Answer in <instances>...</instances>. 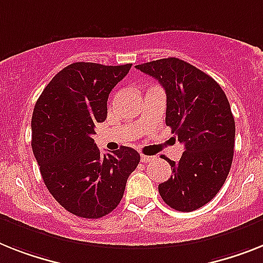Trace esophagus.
<instances>
[{
  "label": "esophagus",
  "mask_w": 263,
  "mask_h": 263,
  "mask_svg": "<svg viewBox=\"0 0 263 263\" xmlns=\"http://www.w3.org/2000/svg\"><path fill=\"white\" fill-rule=\"evenodd\" d=\"M154 156H148V155H142L140 156V160H142L143 163H148V162H151V160H154Z\"/></svg>",
  "instance_id": "34e87169"
}]
</instances>
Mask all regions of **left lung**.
<instances>
[{
  "mask_svg": "<svg viewBox=\"0 0 263 263\" xmlns=\"http://www.w3.org/2000/svg\"><path fill=\"white\" fill-rule=\"evenodd\" d=\"M160 83L167 96L165 124L184 144L173 175L159 184L164 203L178 211H194L210 202L230 173L235 121L226 95L207 73L176 57L136 65Z\"/></svg>",
  "mask_w": 263,
  "mask_h": 263,
  "instance_id": "left-lung-1",
  "label": "left lung"
}]
</instances>
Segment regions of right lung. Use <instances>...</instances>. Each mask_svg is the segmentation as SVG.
<instances>
[{
	"instance_id": "obj_1",
	"label": "right lung",
	"mask_w": 263,
	"mask_h": 263,
	"mask_svg": "<svg viewBox=\"0 0 263 263\" xmlns=\"http://www.w3.org/2000/svg\"><path fill=\"white\" fill-rule=\"evenodd\" d=\"M132 64L73 63L43 90L32 116V148L46 189L77 217L98 219L115 210L140 162L131 147L101 155L95 127L107 119L111 90Z\"/></svg>"
}]
</instances>
